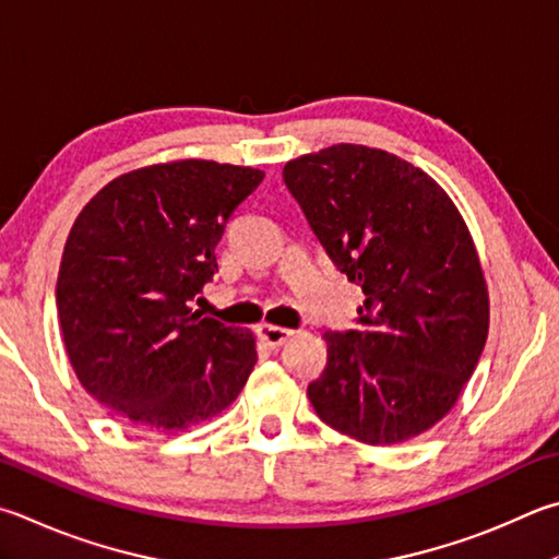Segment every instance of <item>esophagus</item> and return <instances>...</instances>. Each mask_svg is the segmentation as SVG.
I'll list each match as a JSON object with an SVG mask.
<instances>
[{"mask_svg":"<svg viewBox=\"0 0 559 559\" xmlns=\"http://www.w3.org/2000/svg\"><path fill=\"white\" fill-rule=\"evenodd\" d=\"M259 337L263 344H269V347H281V344H286L293 337V330L288 328H281V324H261L259 328Z\"/></svg>","mask_w":559,"mask_h":559,"instance_id":"1","label":"esophagus"}]
</instances>
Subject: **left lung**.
<instances>
[{
    "instance_id": "left-lung-1",
    "label": "left lung",
    "mask_w": 559,
    "mask_h": 559,
    "mask_svg": "<svg viewBox=\"0 0 559 559\" xmlns=\"http://www.w3.org/2000/svg\"><path fill=\"white\" fill-rule=\"evenodd\" d=\"M320 245L364 302L328 332L308 385L330 428L399 444L448 415L489 337V288L464 217L425 170L383 148L334 144L283 168Z\"/></svg>"
}]
</instances>
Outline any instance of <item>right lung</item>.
Masks as SVG:
<instances>
[{
	"mask_svg": "<svg viewBox=\"0 0 559 559\" xmlns=\"http://www.w3.org/2000/svg\"><path fill=\"white\" fill-rule=\"evenodd\" d=\"M261 180L251 166L180 158L109 180L80 210L56 283L60 332L78 381L121 420L178 432L245 389L253 332L200 318L190 300Z\"/></svg>",
	"mask_w": 559,
	"mask_h": 559,
	"instance_id": "right-lung-1",
	"label": "right lung"
}]
</instances>
